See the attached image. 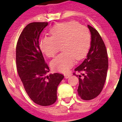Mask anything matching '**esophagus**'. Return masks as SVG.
<instances>
[{"label":"esophagus","mask_w":122,"mask_h":122,"mask_svg":"<svg viewBox=\"0 0 122 122\" xmlns=\"http://www.w3.org/2000/svg\"><path fill=\"white\" fill-rule=\"evenodd\" d=\"M70 76H71L70 74H65V78H69V77H70Z\"/></svg>","instance_id":"esophagus-1"}]
</instances>
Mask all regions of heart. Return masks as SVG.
<instances>
[{"label":"heart","mask_w":122,"mask_h":122,"mask_svg":"<svg viewBox=\"0 0 122 122\" xmlns=\"http://www.w3.org/2000/svg\"><path fill=\"white\" fill-rule=\"evenodd\" d=\"M52 37H44L40 42L42 52L52 57L62 46L63 52L51 62V67L59 72H67L77 60L83 59L88 53L91 45L89 29L76 21L63 22L50 30Z\"/></svg>","instance_id":"b5f03b06"}]
</instances>
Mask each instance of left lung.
I'll return each instance as SVG.
<instances>
[{
	"instance_id": "left-lung-1",
	"label": "left lung",
	"mask_w": 122,
	"mask_h": 122,
	"mask_svg": "<svg viewBox=\"0 0 122 122\" xmlns=\"http://www.w3.org/2000/svg\"><path fill=\"white\" fill-rule=\"evenodd\" d=\"M91 34V48L81 65L75 69L78 76V94L83 100H91L102 91L106 81L108 68V58L106 46L96 30L87 25Z\"/></svg>"
}]
</instances>
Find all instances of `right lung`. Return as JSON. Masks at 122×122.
<instances>
[{
  "mask_svg": "<svg viewBox=\"0 0 122 122\" xmlns=\"http://www.w3.org/2000/svg\"><path fill=\"white\" fill-rule=\"evenodd\" d=\"M47 22H33L26 26L18 39L16 60L18 75L30 98L36 104L50 106L57 99V88L62 74L47 75L50 71L39 47L41 32Z\"/></svg>",
  "mask_w": 122,
  "mask_h": 122,
  "instance_id": "1",
  "label": "right lung"
}]
</instances>
